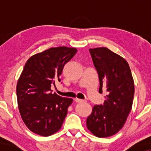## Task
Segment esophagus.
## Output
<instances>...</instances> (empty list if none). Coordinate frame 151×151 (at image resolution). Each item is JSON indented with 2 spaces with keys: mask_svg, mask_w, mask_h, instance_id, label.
I'll list each match as a JSON object with an SVG mask.
<instances>
[{
  "mask_svg": "<svg viewBox=\"0 0 151 151\" xmlns=\"http://www.w3.org/2000/svg\"><path fill=\"white\" fill-rule=\"evenodd\" d=\"M74 100H75V101L77 102V103H81V102H85L86 101L85 100L80 99H77V98H76Z\"/></svg>",
  "mask_w": 151,
  "mask_h": 151,
  "instance_id": "esophagus-1",
  "label": "esophagus"
}]
</instances>
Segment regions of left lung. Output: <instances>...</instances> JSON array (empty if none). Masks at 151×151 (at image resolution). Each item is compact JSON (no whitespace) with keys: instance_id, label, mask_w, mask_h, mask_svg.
Returning a JSON list of instances; mask_svg holds the SVG:
<instances>
[{"instance_id":"left-lung-1","label":"left lung","mask_w":151,"mask_h":151,"mask_svg":"<svg viewBox=\"0 0 151 151\" xmlns=\"http://www.w3.org/2000/svg\"><path fill=\"white\" fill-rule=\"evenodd\" d=\"M99 78V93L108 92L104 105H95L86 119L89 131L99 138L115 135L122 129L132 109L134 81L129 64L106 47L89 49Z\"/></svg>"}]
</instances>
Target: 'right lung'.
I'll use <instances>...</instances> for the list:
<instances>
[{
    "instance_id": "add662e5",
    "label": "right lung",
    "mask_w": 151,
    "mask_h": 151,
    "mask_svg": "<svg viewBox=\"0 0 151 151\" xmlns=\"http://www.w3.org/2000/svg\"><path fill=\"white\" fill-rule=\"evenodd\" d=\"M77 52L74 47H51L25 63L17 83V100L22 121L32 132L49 136L61 129L73 99L52 93L51 86L60 81L64 66Z\"/></svg>"
}]
</instances>
